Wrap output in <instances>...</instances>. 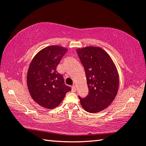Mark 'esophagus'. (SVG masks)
Returning a JSON list of instances; mask_svg holds the SVG:
<instances>
[{
	"label": "esophagus",
	"mask_w": 146,
	"mask_h": 146,
	"mask_svg": "<svg viewBox=\"0 0 146 146\" xmlns=\"http://www.w3.org/2000/svg\"><path fill=\"white\" fill-rule=\"evenodd\" d=\"M71 90H72V91H73V92H75L76 89V86H73L72 88H71Z\"/></svg>",
	"instance_id": "esophagus-1"
}]
</instances>
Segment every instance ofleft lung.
Wrapping results in <instances>:
<instances>
[{"mask_svg":"<svg viewBox=\"0 0 146 146\" xmlns=\"http://www.w3.org/2000/svg\"><path fill=\"white\" fill-rule=\"evenodd\" d=\"M87 78L88 95L80 98L82 108L95 113L107 108L117 95L119 78L110 55L98 47L89 46L76 49Z\"/></svg>","mask_w":146,"mask_h":146,"instance_id":"8db88e82","label":"left lung"}]
</instances>
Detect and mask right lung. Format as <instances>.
Returning a JSON list of instances; mask_svg holds the SVG:
<instances>
[{"instance_id":"add662e5","label":"right lung","mask_w":146,"mask_h":146,"mask_svg":"<svg viewBox=\"0 0 146 146\" xmlns=\"http://www.w3.org/2000/svg\"><path fill=\"white\" fill-rule=\"evenodd\" d=\"M67 51L61 46H48L39 51L29 65L27 75L29 94L35 102L44 108H56L71 90L64 83L63 76L56 71Z\"/></svg>"}]
</instances>
